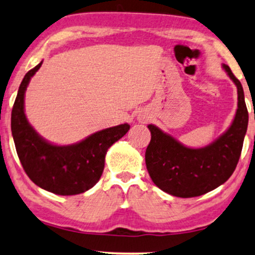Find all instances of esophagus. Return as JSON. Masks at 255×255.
<instances>
[{
  "label": "esophagus",
  "mask_w": 255,
  "mask_h": 255,
  "mask_svg": "<svg viewBox=\"0 0 255 255\" xmlns=\"http://www.w3.org/2000/svg\"><path fill=\"white\" fill-rule=\"evenodd\" d=\"M140 121L141 122H147L148 121V117H145V115H143V117L140 118Z\"/></svg>",
  "instance_id": "obj_1"
}]
</instances>
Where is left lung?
I'll return each mask as SVG.
<instances>
[{"instance_id":"1","label":"left lung","mask_w":255,"mask_h":255,"mask_svg":"<svg viewBox=\"0 0 255 255\" xmlns=\"http://www.w3.org/2000/svg\"><path fill=\"white\" fill-rule=\"evenodd\" d=\"M224 70L238 90V110L225 133L204 148H188L148 125L150 143L145 150V165L156 186L169 195L190 198L218 188L231 177L242 154L249 125V112L240 81L225 64Z\"/></svg>"}]
</instances>
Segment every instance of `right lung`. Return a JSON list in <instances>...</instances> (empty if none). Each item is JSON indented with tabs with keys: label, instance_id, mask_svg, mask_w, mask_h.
I'll list each match as a JSON object with an SVG mask.
<instances>
[{
	"label": "right lung",
	"instance_id": "obj_1",
	"mask_svg": "<svg viewBox=\"0 0 255 255\" xmlns=\"http://www.w3.org/2000/svg\"><path fill=\"white\" fill-rule=\"evenodd\" d=\"M42 63L23 78L13 104L11 133L16 151L26 175L39 188L60 196L78 195L97 184L103 175L108 148L126 135L130 126L106 128L70 145H56L44 140L24 113L25 90Z\"/></svg>",
	"mask_w": 255,
	"mask_h": 255
}]
</instances>
